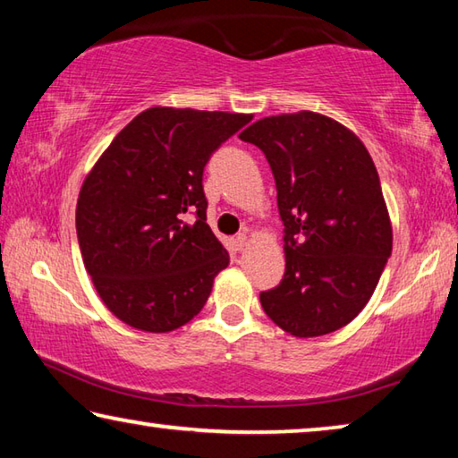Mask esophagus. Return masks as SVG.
<instances>
[{"mask_svg": "<svg viewBox=\"0 0 458 458\" xmlns=\"http://www.w3.org/2000/svg\"><path fill=\"white\" fill-rule=\"evenodd\" d=\"M234 246H236L238 252H242L244 248L248 246V236L244 234V232H240V234L234 238Z\"/></svg>", "mask_w": 458, "mask_h": 458, "instance_id": "1", "label": "esophagus"}]
</instances>
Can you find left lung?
Segmentation results:
<instances>
[{
  "instance_id": "left-lung-1",
  "label": "left lung",
  "mask_w": 458,
  "mask_h": 458,
  "mask_svg": "<svg viewBox=\"0 0 458 458\" xmlns=\"http://www.w3.org/2000/svg\"><path fill=\"white\" fill-rule=\"evenodd\" d=\"M265 153L283 220L284 276L260 293L265 313L297 337L358 317L392 254L377 169L350 129L319 113L265 117L240 133Z\"/></svg>"
}]
</instances>
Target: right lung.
Listing matches in <instances>:
<instances>
[{
  "mask_svg": "<svg viewBox=\"0 0 458 458\" xmlns=\"http://www.w3.org/2000/svg\"><path fill=\"white\" fill-rule=\"evenodd\" d=\"M252 114L153 106L100 155L76 204L84 267L114 317L165 333L193 319L228 267L206 224L204 167Z\"/></svg>",
  "mask_w": 458,
  "mask_h": 458,
  "instance_id": "obj_1",
  "label": "right lung"
}]
</instances>
